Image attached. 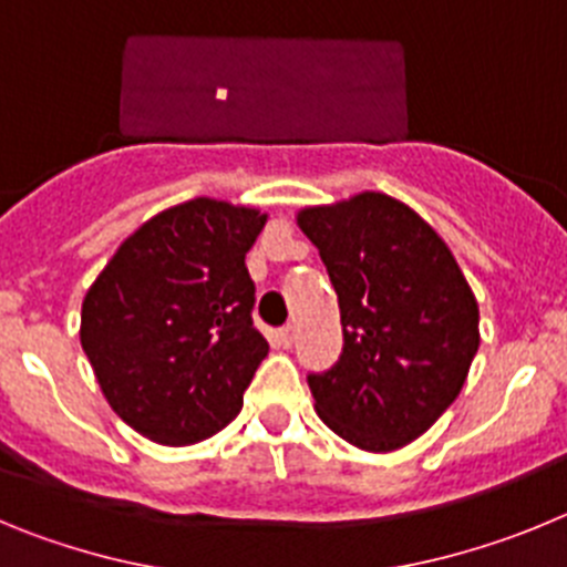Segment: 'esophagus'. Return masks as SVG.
<instances>
[{
	"mask_svg": "<svg viewBox=\"0 0 567 567\" xmlns=\"http://www.w3.org/2000/svg\"><path fill=\"white\" fill-rule=\"evenodd\" d=\"M278 343L284 346V349H289V346L295 343V327H284L278 332Z\"/></svg>",
	"mask_w": 567,
	"mask_h": 567,
	"instance_id": "1",
	"label": "esophagus"
}]
</instances>
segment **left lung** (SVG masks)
Segmentation results:
<instances>
[{"label": "left lung", "instance_id": "left-lung-1", "mask_svg": "<svg viewBox=\"0 0 567 567\" xmlns=\"http://www.w3.org/2000/svg\"><path fill=\"white\" fill-rule=\"evenodd\" d=\"M338 292L343 354L309 378L315 412L360 452L414 443L457 400L480 349V307L452 249L385 193L298 209Z\"/></svg>", "mask_w": 567, "mask_h": 567}]
</instances>
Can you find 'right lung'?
I'll use <instances>...</instances> for the list:
<instances>
[{
  "label": "right lung",
  "mask_w": 567,
  "mask_h": 567,
  "mask_svg": "<svg viewBox=\"0 0 567 567\" xmlns=\"http://www.w3.org/2000/svg\"><path fill=\"white\" fill-rule=\"evenodd\" d=\"M267 218L189 198L124 238L90 284L82 349L110 409L153 443H202L240 412L269 352L244 260Z\"/></svg>",
  "instance_id": "right-lung-1"
}]
</instances>
